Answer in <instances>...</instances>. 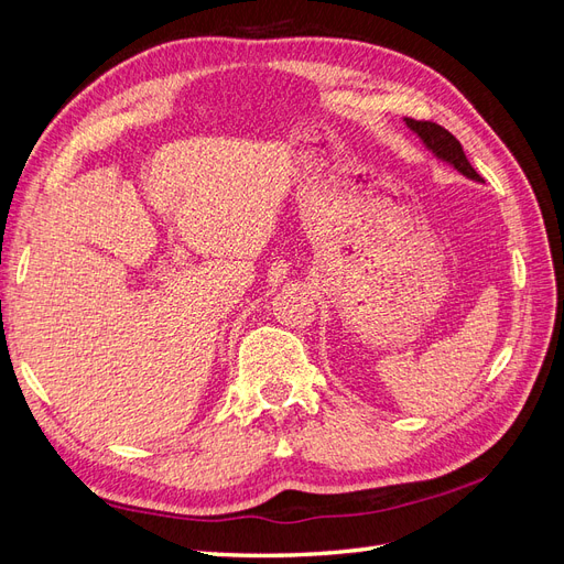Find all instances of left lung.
<instances>
[{
    "mask_svg": "<svg viewBox=\"0 0 564 564\" xmlns=\"http://www.w3.org/2000/svg\"><path fill=\"white\" fill-rule=\"evenodd\" d=\"M406 127L414 133H419L421 141L429 145L440 160L454 164L464 176L480 181V174L470 166L464 148H460V143L456 141V135H452L445 127H440L435 122H425V119H412V117H406Z\"/></svg>",
    "mask_w": 564,
    "mask_h": 564,
    "instance_id": "left-lung-1",
    "label": "left lung"
}]
</instances>
